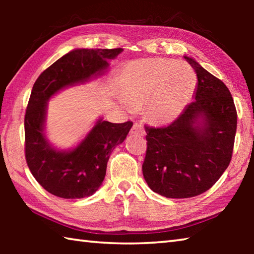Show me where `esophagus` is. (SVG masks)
Instances as JSON below:
<instances>
[{"instance_id":"obj_1","label":"esophagus","mask_w":254,"mask_h":254,"mask_svg":"<svg viewBox=\"0 0 254 254\" xmlns=\"http://www.w3.org/2000/svg\"><path fill=\"white\" fill-rule=\"evenodd\" d=\"M131 134H134V135H140V136H143L144 135V128L143 126L139 122H135L133 124L132 127H131Z\"/></svg>"}]
</instances>
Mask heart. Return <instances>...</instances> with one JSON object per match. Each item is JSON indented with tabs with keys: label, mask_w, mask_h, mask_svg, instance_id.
Masks as SVG:
<instances>
[{
	"label": "heart",
	"mask_w": 254,
	"mask_h": 254,
	"mask_svg": "<svg viewBox=\"0 0 254 254\" xmlns=\"http://www.w3.org/2000/svg\"><path fill=\"white\" fill-rule=\"evenodd\" d=\"M196 87L195 72L186 64L153 58L139 60L127 67L123 92L132 105L147 103L149 117L160 123L182 113Z\"/></svg>",
	"instance_id": "b5f03b06"
}]
</instances>
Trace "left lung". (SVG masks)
<instances>
[{"label": "left lung", "mask_w": 254, "mask_h": 254, "mask_svg": "<svg viewBox=\"0 0 254 254\" xmlns=\"http://www.w3.org/2000/svg\"><path fill=\"white\" fill-rule=\"evenodd\" d=\"M185 59L198 79L195 101L168 126L144 127L143 177L154 192L168 198L200 195L220 179L231 162L238 126L226 85L194 59Z\"/></svg>", "instance_id": "8db88e82"}]
</instances>
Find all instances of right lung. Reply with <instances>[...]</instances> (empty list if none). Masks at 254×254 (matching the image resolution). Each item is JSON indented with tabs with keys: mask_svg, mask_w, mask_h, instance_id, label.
I'll list each match as a JSON object with an SVG mask.
<instances>
[{
	"mask_svg": "<svg viewBox=\"0 0 254 254\" xmlns=\"http://www.w3.org/2000/svg\"><path fill=\"white\" fill-rule=\"evenodd\" d=\"M122 50H72L42 71L34 83L24 117V154L32 176L50 194L67 199L93 195L105 178L112 151L123 142L133 123L100 120L78 147L69 152L56 151L44 133L47 101L66 86L101 74L109 67L107 60Z\"/></svg>",
	"mask_w": 254,
	"mask_h": 254,
	"instance_id": "right-lung-1",
	"label": "right lung"
}]
</instances>
